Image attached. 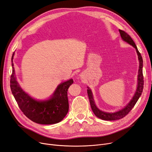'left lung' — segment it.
<instances>
[{
    "label": "left lung",
    "instance_id": "1",
    "mask_svg": "<svg viewBox=\"0 0 152 152\" xmlns=\"http://www.w3.org/2000/svg\"><path fill=\"white\" fill-rule=\"evenodd\" d=\"M119 32L122 38L123 39V40L125 42H127L130 45L136 49L137 55L138 56V60H139L140 63V66H139V69H138V86L137 91L135 92V94L134 96L133 97L132 99L130 102L127 104V105L125 107H124L123 109L116 112V113H105V112H103L102 110H100L99 109L94 103V99L93 97H92V94L91 89L88 88V94L89 97V102L91 104V109L93 111L94 114L96 115V117L98 118H101V119L104 120V121H115V120H119L121 118H122L124 117L125 115H127L130 111L132 109V108L134 107V105L137 103V101L138 99H139L140 96L142 94V92L143 91V84H144V81H143V59L141 56L140 53L138 51L137 47L136 45L135 44L134 42L133 41V39H132L130 36L126 33L125 31L119 30Z\"/></svg>",
    "mask_w": 152,
    "mask_h": 152
}]
</instances>
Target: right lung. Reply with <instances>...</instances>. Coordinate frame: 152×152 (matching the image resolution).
I'll list each match as a JSON object with an SVG mask.
<instances>
[{"mask_svg": "<svg viewBox=\"0 0 152 152\" xmlns=\"http://www.w3.org/2000/svg\"><path fill=\"white\" fill-rule=\"evenodd\" d=\"M12 57V73L10 76V89L19 108L30 120L39 124H54L61 121L69 110L68 89L73 83L69 80L58 86L49 100L38 101L29 96L21 89L16 81Z\"/></svg>", "mask_w": 152, "mask_h": 152, "instance_id": "1", "label": "right lung"}]
</instances>
